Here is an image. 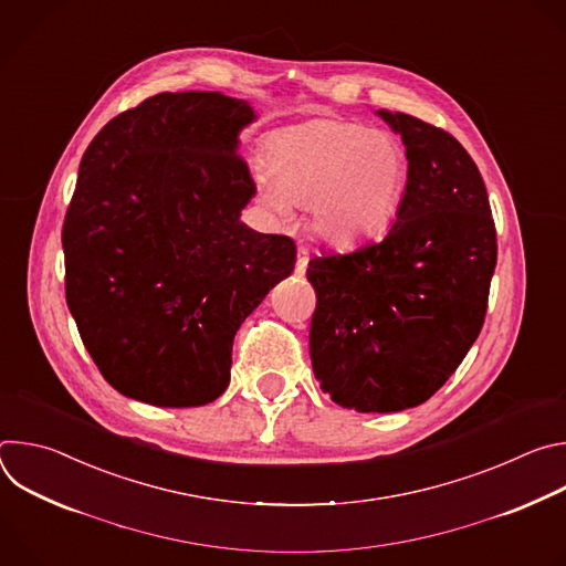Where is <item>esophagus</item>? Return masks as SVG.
<instances>
[{
	"mask_svg": "<svg viewBox=\"0 0 566 566\" xmlns=\"http://www.w3.org/2000/svg\"><path fill=\"white\" fill-rule=\"evenodd\" d=\"M308 260H311V253H308V249L300 247V249H297V262H295V275H304V273H306Z\"/></svg>",
	"mask_w": 566,
	"mask_h": 566,
	"instance_id": "34e87169",
	"label": "esophagus"
}]
</instances>
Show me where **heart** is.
Returning a JSON list of instances; mask_svg holds the SVG:
<instances>
[{"label":"heart","mask_w":566,"mask_h":566,"mask_svg":"<svg viewBox=\"0 0 566 566\" xmlns=\"http://www.w3.org/2000/svg\"><path fill=\"white\" fill-rule=\"evenodd\" d=\"M266 172L258 179V197L269 210L284 217L291 206L308 203L319 237L356 244L394 219L410 160L387 132L317 118L271 140Z\"/></svg>","instance_id":"heart-1"}]
</instances>
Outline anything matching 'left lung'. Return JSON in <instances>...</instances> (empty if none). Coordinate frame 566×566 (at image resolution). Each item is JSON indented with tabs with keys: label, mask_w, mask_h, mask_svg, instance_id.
<instances>
[{
	"label": "left lung",
	"mask_w": 566,
	"mask_h": 566,
	"mask_svg": "<svg viewBox=\"0 0 566 566\" xmlns=\"http://www.w3.org/2000/svg\"><path fill=\"white\" fill-rule=\"evenodd\" d=\"M378 114L410 160L396 223L306 269L313 374L363 415L408 410L441 389L483 327L497 264L489 192L463 145L421 118Z\"/></svg>",
	"instance_id": "left-lung-1"
}]
</instances>
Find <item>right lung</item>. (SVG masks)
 Returning <instances> with one entry per match:
<instances>
[{
	"instance_id": "obj_1",
	"label": "right lung",
	"mask_w": 566,
	"mask_h": 566,
	"mask_svg": "<svg viewBox=\"0 0 566 566\" xmlns=\"http://www.w3.org/2000/svg\"><path fill=\"white\" fill-rule=\"evenodd\" d=\"M253 118L219 92L156 94L112 118L80 160L64 293L123 396L156 408L219 398L241 322L293 273L291 237L239 221L255 184L237 134Z\"/></svg>"
}]
</instances>
